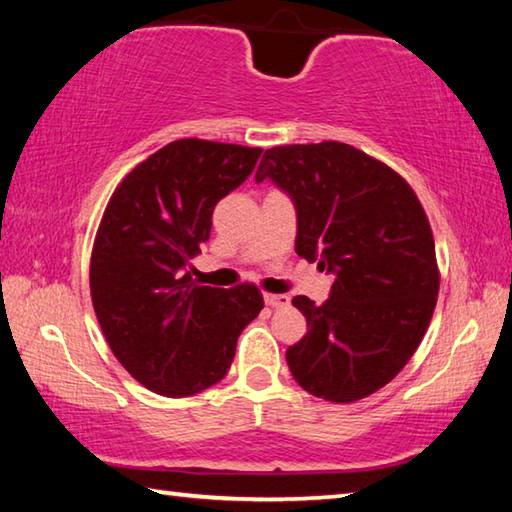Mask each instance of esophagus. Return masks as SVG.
Listing matches in <instances>:
<instances>
[{
    "mask_svg": "<svg viewBox=\"0 0 512 512\" xmlns=\"http://www.w3.org/2000/svg\"><path fill=\"white\" fill-rule=\"evenodd\" d=\"M264 302L268 307L282 309V307H289V296H284V293H264Z\"/></svg>",
    "mask_w": 512,
    "mask_h": 512,
    "instance_id": "esophagus-1",
    "label": "esophagus"
}]
</instances>
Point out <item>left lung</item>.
<instances>
[{
	"label": "left lung",
	"mask_w": 512,
	"mask_h": 512,
	"mask_svg": "<svg viewBox=\"0 0 512 512\" xmlns=\"http://www.w3.org/2000/svg\"><path fill=\"white\" fill-rule=\"evenodd\" d=\"M255 180L289 194L296 253L334 275L323 305L293 298L309 332L287 350L291 375L327 402L363 400L409 363L433 316L427 214L400 173L343 142L273 146Z\"/></svg>",
	"instance_id": "8db88e82"
}]
</instances>
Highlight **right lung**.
I'll return each mask as SVG.
<instances>
[{
  "instance_id": "1",
  "label": "right lung",
  "mask_w": 512,
  "mask_h": 512,
  "mask_svg": "<svg viewBox=\"0 0 512 512\" xmlns=\"http://www.w3.org/2000/svg\"><path fill=\"white\" fill-rule=\"evenodd\" d=\"M262 149L176 140L112 194L90 262L92 305L112 354L149 391L189 397L228 375L237 339L264 307L255 284L201 287L187 271L210 239L214 205Z\"/></svg>"
}]
</instances>
